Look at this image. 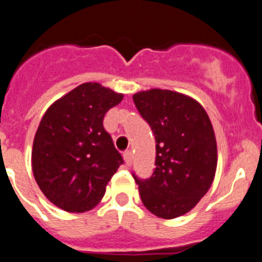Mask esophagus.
<instances>
[{"mask_svg":"<svg viewBox=\"0 0 262 262\" xmlns=\"http://www.w3.org/2000/svg\"><path fill=\"white\" fill-rule=\"evenodd\" d=\"M123 159H124V163H126V165H131V163H133V152L131 151H126L123 154Z\"/></svg>","mask_w":262,"mask_h":262,"instance_id":"esophagus-1","label":"esophagus"}]
</instances>
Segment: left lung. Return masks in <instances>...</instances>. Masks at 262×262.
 <instances>
[{"label": "left lung", "mask_w": 262, "mask_h": 262, "mask_svg": "<svg viewBox=\"0 0 262 262\" xmlns=\"http://www.w3.org/2000/svg\"><path fill=\"white\" fill-rule=\"evenodd\" d=\"M133 99L156 139L152 176L133 174L142 202L156 216L174 219L190 211L214 181L217 149L211 120L195 99L172 90L139 92Z\"/></svg>", "instance_id": "obj_1"}]
</instances>
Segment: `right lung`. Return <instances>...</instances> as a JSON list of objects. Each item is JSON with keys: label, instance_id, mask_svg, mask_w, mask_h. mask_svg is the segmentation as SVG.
I'll use <instances>...</instances> for the list:
<instances>
[{"label": "right lung", "instance_id": "add662e5", "mask_svg": "<svg viewBox=\"0 0 262 262\" xmlns=\"http://www.w3.org/2000/svg\"><path fill=\"white\" fill-rule=\"evenodd\" d=\"M123 94L98 82L78 85L48 107L32 145L34 177L50 202L69 212L89 211L123 159L103 118Z\"/></svg>", "mask_w": 262, "mask_h": 262}]
</instances>
